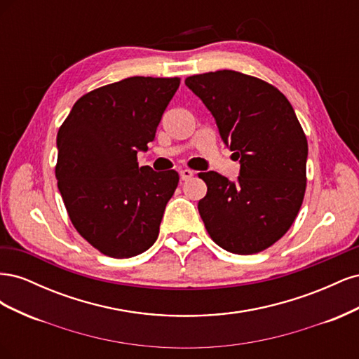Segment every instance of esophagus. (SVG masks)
Returning <instances> with one entry per match:
<instances>
[{"label": "esophagus", "mask_w": 359, "mask_h": 359, "mask_svg": "<svg viewBox=\"0 0 359 359\" xmlns=\"http://www.w3.org/2000/svg\"><path fill=\"white\" fill-rule=\"evenodd\" d=\"M193 175H194V172L190 170V169H182V170H180V177H181L182 181L190 180Z\"/></svg>", "instance_id": "1"}]
</instances>
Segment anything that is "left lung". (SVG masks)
<instances>
[{"label": "left lung", "instance_id": "obj_1", "mask_svg": "<svg viewBox=\"0 0 359 359\" xmlns=\"http://www.w3.org/2000/svg\"><path fill=\"white\" fill-rule=\"evenodd\" d=\"M186 85L241 165L235 182L199 173L208 187L198 203L206 231L231 253L262 252L289 231L306 193L309 145L295 111L276 86L240 72L194 74Z\"/></svg>", "mask_w": 359, "mask_h": 359}]
</instances>
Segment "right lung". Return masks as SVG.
Wrapping results in <instances>:
<instances>
[{"instance_id": "add662e5", "label": "right lung", "mask_w": 359, "mask_h": 359, "mask_svg": "<svg viewBox=\"0 0 359 359\" xmlns=\"http://www.w3.org/2000/svg\"><path fill=\"white\" fill-rule=\"evenodd\" d=\"M180 78L133 76L86 93L58 130L55 175L76 231L100 253H144L158 236L178 172L139 168Z\"/></svg>"}]
</instances>
